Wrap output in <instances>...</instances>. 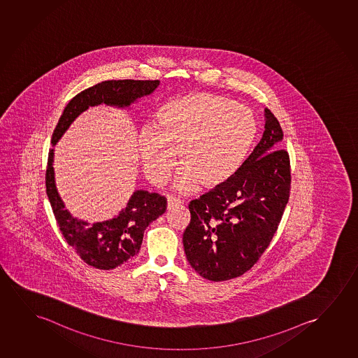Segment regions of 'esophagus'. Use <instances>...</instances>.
<instances>
[{
  "instance_id": "1",
  "label": "esophagus",
  "mask_w": 358,
  "mask_h": 358,
  "mask_svg": "<svg viewBox=\"0 0 358 358\" xmlns=\"http://www.w3.org/2000/svg\"><path fill=\"white\" fill-rule=\"evenodd\" d=\"M182 201L180 199H177L175 196H167V208L171 209L173 206H181Z\"/></svg>"
}]
</instances>
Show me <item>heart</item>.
Segmentation results:
<instances>
[{
    "label": "heart",
    "instance_id": "b5f03b06",
    "mask_svg": "<svg viewBox=\"0 0 358 358\" xmlns=\"http://www.w3.org/2000/svg\"><path fill=\"white\" fill-rule=\"evenodd\" d=\"M155 126L142 128L138 152L148 180L166 181L178 162L173 188L194 191L198 183L213 188L229 180L245 162L257 136L250 108L215 94L196 93L171 99L155 113Z\"/></svg>",
    "mask_w": 358,
    "mask_h": 358
}]
</instances>
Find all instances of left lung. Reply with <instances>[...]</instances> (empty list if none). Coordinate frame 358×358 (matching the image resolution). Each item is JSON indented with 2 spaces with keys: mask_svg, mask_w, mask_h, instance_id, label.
Returning a JSON list of instances; mask_svg holds the SVG:
<instances>
[{
  "mask_svg": "<svg viewBox=\"0 0 358 358\" xmlns=\"http://www.w3.org/2000/svg\"><path fill=\"white\" fill-rule=\"evenodd\" d=\"M264 133L235 175L189 203L183 232L187 260L201 278L225 281L258 262L278 230L289 201V154L282 129L269 108Z\"/></svg>",
  "mask_w": 358,
  "mask_h": 358,
  "instance_id": "8db88e82",
  "label": "left lung"
}]
</instances>
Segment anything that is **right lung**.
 Instances as JSON below:
<instances>
[{"label":"right lung","mask_w":358,"mask_h":358,"mask_svg":"<svg viewBox=\"0 0 358 358\" xmlns=\"http://www.w3.org/2000/svg\"><path fill=\"white\" fill-rule=\"evenodd\" d=\"M159 84L160 80H105L77 94L64 108L55 128L52 147L74 120L90 106L105 103L127 108L138 99L150 95ZM45 182L46 194L64 240L87 264L96 269H115L137 255L142 245L144 230L166 211L165 196L138 189L129 198L126 208L113 219L94 224L78 220L64 208L56 188L54 148L49 152Z\"/></svg>","instance_id":"right-lung-1"}]
</instances>
